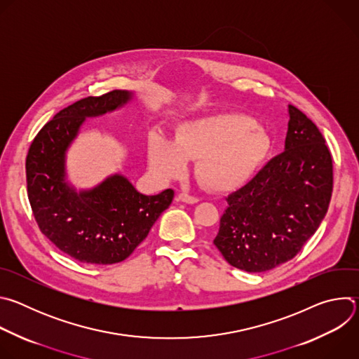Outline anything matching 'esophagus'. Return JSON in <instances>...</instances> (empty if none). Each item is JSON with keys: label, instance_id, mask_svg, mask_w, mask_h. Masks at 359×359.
<instances>
[{"label": "esophagus", "instance_id": "obj_1", "mask_svg": "<svg viewBox=\"0 0 359 359\" xmlns=\"http://www.w3.org/2000/svg\"><path fill=\"white\" fill-rule=\"evenodd\" d=\"M177 200L184 201V203H189V204H194V203L198 201L197 197L190 196V194H187V193H179V194H177Z\"/></svg>", "mask_w": 359, "mask_h": 359}]
</instances>
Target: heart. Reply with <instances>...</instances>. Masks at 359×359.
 <instances>
[{"label": "heart", "instance_id": "heart-1", "mask_svg": "<svg viewBox=\"0 0 359 359\" xmlns=\"http://www.w3.org/2000/svg\"><path fill=\"white\" fill-rule=\"evenodd\" d=\"M271 150L269 132L240 114H216L183 122L175 140L153 135L147 161L158 177H180L187 159H196L198 180L212 190H234L247 183L267 161Z\"/></svg>", "mask_w": 359, "mask_h": 359}]
</instances>
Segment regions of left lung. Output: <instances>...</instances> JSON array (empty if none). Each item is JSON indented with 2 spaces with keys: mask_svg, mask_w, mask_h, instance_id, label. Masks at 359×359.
<instances>
[{
  "mask_svg": "<svg viewBox=\"0 0 359 359\" xmlns=\"http://www.w3.org/2000/svg\"><path fill=\"white\" fill-rule=\"evenodd\" d=\"M284 151L231 193L215 238L229 264L263 273L294 259L320 227L332 194V158L325 139L288 105Z\"/></svg>",
  "mask_w": 359,
  "mask_h": 359,
  "instance_id": "obj_1",
  "label": "left lung"
}]
</instances>
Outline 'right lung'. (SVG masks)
<instances>
[{
    "label": "right lung",
    "mask_w": 359,
    "mask_h": 359,
    "mask_svg": "<svg viewBox=\"0 0 359 359\" xmlns=\"http://www.w3.org/2000/svg\"><path fill=\"white\" fill-rule=\"evenodd\" d=\"M133 97L130 90L88 96L60 111L32 140L27 156V189L42 234L69 257L108 266L123 262L170 206L175 191L144 196L122 175L89 190L67 180V150L86 118L114 112Z\"/></svg>",
    "instance_id": "right-lung-1"
}]
</instances>
